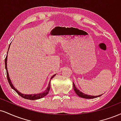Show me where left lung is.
<instances>
[{"mask_svg":"<svg viewBox=\"0 0 121 121\" xmlns=\"http://www.w3.org/2000/svg\"><path fill=\"white\" fill-rule=\"evenodd\" d=\"M73 88L75 93L79 96V97H82V98H85V99H94V98H96V97H98L101 96L102 95H98V96H91V95H86L85 94H83V93L81 92L79 90H78L77 88L75 87V84L73 83Z\"/></svg>","mask_w":121,"mask_h":121,"instance_id":"1","label":"left lung"}]
</instances>
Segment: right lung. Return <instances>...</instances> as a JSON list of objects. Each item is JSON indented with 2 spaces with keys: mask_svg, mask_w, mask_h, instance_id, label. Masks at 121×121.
<instances>
[{
  "mask_svg": "<svg viewBox=\"0 0 121 121\" xmlns=\"http://www.w3.org/2000/svg\"><path fill=\"white\" fill-rule=\"evenodd\" d=\"M8 49H9V48H8ZM7 55L5 59V69H6V72H7V79H8V82H9V84H10V86H11V88H12V89H13L14 91H15L16 92L17 94H18L20 96H21L22 97H23V98H24V99H26L34 100H37V99H41V98H42V97H44L45 96L47 95L48 94L49 90H50V83H49L48 86L47 88V89L45 90V91L43 93H40V94H35V95H25V94H21V92H20L19 91H17V90L13 87V84H12V82L11 81V79H9V75H8V70H7ZM55 75H56V74L53 75V76L51 77V79L52 78H53V77L55 76Z\"/></svg>",
  "mask_w": 121,
  "mask_h": 121,
  "instance_id": "add662e5",
  "label": "right lung"
}]
</instances>
